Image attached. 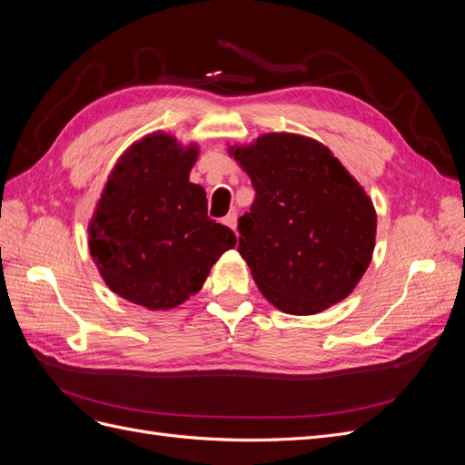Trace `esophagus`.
Listing matches in <instances>:
<instances>
[{"label": "esophagus", "instance_id": "34e87169", "mask_svg": "<svg viewBox=\"0 0 465 465\" xmlns=\"http://www.w3.org/2000/svg\"><path fill=\"white\" fill-rule=\"evenodd\" d=\"M236 219H238L236 213H229L227 217H224V224H227V227H231L232 231H236Z\"/></svg>", "mask_w": 465, "mask_h": 465}]
</instances>
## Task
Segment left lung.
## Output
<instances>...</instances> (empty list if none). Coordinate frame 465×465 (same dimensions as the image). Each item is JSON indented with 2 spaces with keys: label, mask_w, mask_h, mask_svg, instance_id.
I'll return each instance as SVG.
<instances>
[{
  "label": "left lung",
  "mask_w": 465,
  "mask_h": 465,
  "mask_svg": "<svg viewBox=\"0 0 465 465\" xmlns=\"http://www.w3.org/2000/svg\"><path fill=\"white\" fill-rule=\"evenodd\" d=\"M231 154L256 198L238 219V252L263 297L287 314H318L343 301L374 250L372 202L328 147L267 134Z\"/></svg>",
  "instance_id": "1"
}]
</instances>
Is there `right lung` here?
Returning <instances> with one entry per match:
<instances>
[{
	"mask_svg": "<svg viewBox=\"0 0 465 465\" xmlns=\"http://www.w3.org/2000/svg\"><path fill=\"white\" fill-rule=\"evenodd\" d=\"M198 159L174 137L153 134L125 151L89 224L91 256L106 285L149 311L195 294L234 232L207 217L205 190L190 182Z\"/></svg>",
	"mask_w": 465,
	"mask_h": 465,
	"instance_id": "add662e5",
	"label": "right lung"
}]
</instances>
